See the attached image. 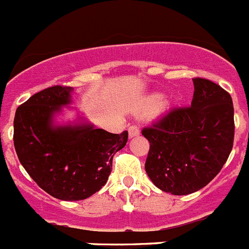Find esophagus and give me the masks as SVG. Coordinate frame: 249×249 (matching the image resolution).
<instances>
[{"label":"esophagus","instance_id":"1","mask_svg":"<svg viewBox=\"0 0 249 249\" xmlns=\"http://www.w3.org/2000/svg\"><path fill=\"white\" fill-rule=\"evenodd\" d=\"M140 135V128L137 126H131L128 128V136L132 139V137H136V136H139Z\"/></svg>","mask_w":249,"mask_h":249}]
</instances>
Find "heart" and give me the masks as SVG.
I'll return each instance as SVG.
<instances>
[{"label": "heart", "mask_w": 249, "mask_h": 249, "mask_svg": "<svg viewBox=\"0 0 249 249\" xmlns=\"http://www.w3.org/2000/svg\"><path fill=\"white\" fill-rule=\"evenodd\" d=\"M162 97L161 95H152L148 101V106H147V109H146L145 114H151V113H155L159 108L161 107V104H162Z\"/></svg>", "instance_id": "b5f03b06"}]
</instances>
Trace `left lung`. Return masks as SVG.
<instances>
[{
    "label": "left lung",
    "mask_w": 249,
    "mask_h": 249,
    "mask_svg": "<svg viewBox=\"0 0 249 249\" xmlns=\"http://www.w3.org/2000/svg\"><path fill=\"white\" fill-rule=\"evenodd\" d=\"M189 107L173 108L142 129L150 142L145 170L159 189L188 195L208 185L228 160L234 140V108L227 90L194 78Z\"/></svg>",
    "instance_id": "8db88e82"
}]
</instances>
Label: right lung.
Segmentation results:
<instances>
[{"instance_id": "right-lung-1", "label": "right lung", "mask_w": 249, "mask_h": 249, "mask_svg": "<svg viewBox=\"0 0 249 249\" xmlns=\"http://www.w3.org/2000/svg\"><path fill=\"white\" fill-rule=\"evenodd\" d=\"M71 87L54 86L30 97L16 109L14 145L26 173L44 191L60 200H83L106 185L121 135L90 123L54 126L53 117L71 102Z\"/></svg>"}]
</instances>
